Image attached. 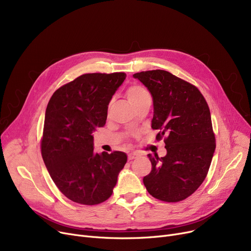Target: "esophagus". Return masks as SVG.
Listing matches in <instances>:
<instances>
[{"mask_svg":"<svg viewBox=\"0 0 251 251\" xmlns=\"http://www.w3.org/2000/svg\"><path fill=\"white\" fill-rule=\"evenodd\" d=\"M138 156V153H136V152H132V153H129L128 154V160L129 161H132V160H134V159H136V157Z\"/></svg>","mask_w":251,"mask_h":251,"instance_id":"esophagus-1","label":"esophagus"}]
</instances>
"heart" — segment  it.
<instances>
[{"label": "heart", "mask_w": 251, "mask_h": 251, "mask_svg": "<svg viewBox=\"0 0 251 251\" xmlns=\"http://www.w3.org/2000/svg\"><path fill=\"white\" fill-rule=\"evenodd\" d=\"M126 96L129 101L132 103L134 107H136V105H138L146 100L151 99L149 91L140 85L130 86L126 91Z\"/></svg>", "instance_id": "b5f03b06"}]
</instances>
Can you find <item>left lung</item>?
Wrapping results in <instances>:
<instances>
[{"label": "left lung", "instance_id": "left-lung-1", "mask_svg": "<svg viewBox=\"0 0 251 251\" xmlns=\"http://www.w3.org/2000/svg\"><path fill=\"white\" fill-rule=\"evenodd\" d=\"M133 77L153 100L151 128L165 138L167 154L149 153L151 171L143 184L155 199L177 202L187 199L206 177L216 150L208 105L194 85L164 70L143 71Z\"/></svg>", "mask_w": 251, "mask_h": 251}]
</instances>
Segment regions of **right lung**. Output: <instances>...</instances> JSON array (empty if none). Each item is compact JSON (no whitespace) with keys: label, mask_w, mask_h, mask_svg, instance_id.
<instances>
[{"label":"right lung","mask_w":251,"mask_h":251,"mask_svg":"<svg viewBox=\"0 0 251 251\" xmlns=\"http://www.w3.org/2000/svg\"><path fill=\"white\" fill-rule=\"evenodd\" d=\"M126 74L90 73L51 96L45 116L42 155L50 176L70 201L86 205L107 201L127 162L122 151H94V135L105 124L108 105Z\"/></svg>","instance_id":"obj_1"}]
</instances>
